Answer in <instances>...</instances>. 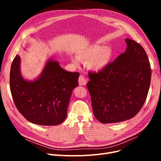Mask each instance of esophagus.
<instances>
[{
  "instance_id": "esophagus-1",
  "label": "esophagus",
  "mask_w": 161,
  "mask_h": 161,
  "mask_svg": "<svg viewBox=\"0 0 161 161\" xmlns=\"http://www.w3.org/2000/svg\"><path fill=\"white\" fill-rule=\"evenodd\" d=\"M79 85L80 86H86L87 84L86 79L83 75H80L79 77Z\"/></svg>"
}]
</instances>
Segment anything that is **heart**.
<instances>
[{"instance_id":"1","label":"heart","mask_w":161,"mask_h":161,"mask_svg":"<svg viewBox=\"0 0 161 161\" xmlns=\"http://www.w3.org/2000/svg\"><path fill=\"white\" fill-rule=\"evenodd\" d=\"M114 55V49L109 46L100 44H91L80 50L77 56L72 57V63L78 66L80 61L87 62L89 69L93 71L104 69L111 62Z\"/></svg>"}]
</instances>
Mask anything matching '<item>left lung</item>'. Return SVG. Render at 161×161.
I'll use <instances>...</instances> for the list:
<instances>
[{"label": "left lung", "mask_w": 161, "mask_h": 161, "mask_svg": "<svg viewBox=\"0 0 161 161\" xmlns=\"http://www.w3.org/2000/svg\"><path fill=\"white\" fill-rule=\"evenodd\" d=\"M125 53L98 72L90 73L87 84L92 108L102 123H119L136 115L147 98L151 70L143 47L126 38Z\"/></svg>", "instance_id": "1"}]
</instances>
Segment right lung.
<instances>
[{
  "label": "right lung",
  "mask_w": 161,
  "mask_h": 161,
  "mask_svg": "<svg viewBox=\"0 0 161 161\" xmlns=\"http://www.w3.org/2000/svg\"><path fill=\"white\" fill-rule=\"evenodd\" d=\"M21 58L16 55L11 66L10 85L18 111L29 121L39 125L62 123L67 115L72 90L78 86V72H70L57 61L49 58L33 80L25 79L20 70Z\"/></svg>",
  "instance_id": "1"
}]
</instances>
